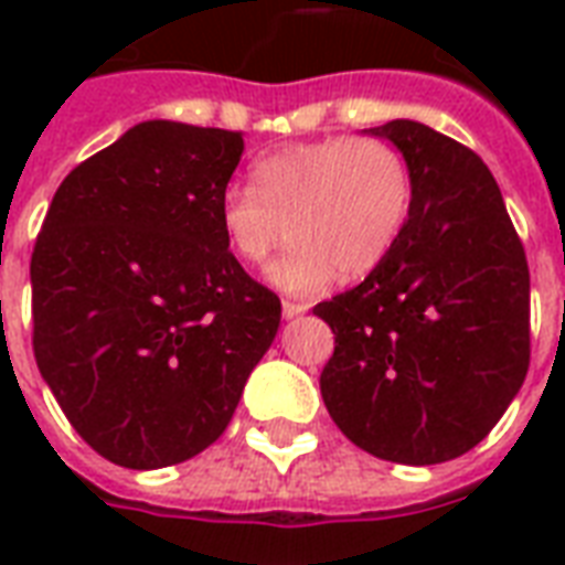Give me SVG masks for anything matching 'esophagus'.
Returning <instances> with one entry per match:
<instances>
[{"mask_svg":"<svg viewBox=\"0 0 565 565\" xmlns=\"http://www.w3.org/2000/svg\"><path fill=\"white\" fill-rule=\"evenodd\" d=\"M281 310H284V319H296V317H301V313H308V305H305V301L284 299Z\"/></svg>","mask_w":565,"mask_h":565,"instance_id":"obj_1","label":"esophagus"}]
</instances>
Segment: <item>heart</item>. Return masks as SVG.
<instances>
[{"mask_svg": "<svg viewBox=\"0 0 565 565\" xmlns=\"http://www.w3.org/2000/svg\"><path fill=\"white\" fill-rule=\"evenodd\" d=\"M252 188L220 195V228L231 252L260 266L290 231L292 246L269 266L284 292L326 290L340 269L370 275L411 213V167L381 137H326L264 154L248 170Z\"/></svg>", "mask_w": 565, "mask_h": 565, "instance_id": "heart-1", "label": "heart"}]
</instances>
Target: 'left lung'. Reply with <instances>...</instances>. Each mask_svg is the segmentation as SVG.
I'll return each instance as SVG.
<instances>
[{"label":"left lung","instance_id":"left-lung-1","mask_svg":"<svg viewBox=\"0 0 565 565\" xmlns=\"http://www.w3.org/2000/svg\"><path fill=\"white\" fill-rule=\"evenodd\" d=\"M411 167V213L354 290L319 301L334 354L319 390L354 446L393 463L475 448L531 363V275L487 163L434 128H370Z\"/></svg>","mask_w":565,"mask_h":565}]
</instances>
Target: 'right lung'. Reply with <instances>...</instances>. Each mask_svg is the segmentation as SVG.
Instances as JSON below:
<instances>
[{
	"label": "right lung",
	"instance_id": "right-lung-1",
	"mask_svg": "<svg viewBox=\"0 0 565 565\" xmlns=\"http://www.w3.org/2000/svg\"><path fill=\"white\" fill-rule=\"evenodd\" d=\"M243 135L149 119L78 163L31 255L34 361L82 439L126 469L220 439L281 301L239 266L220 195Z\"/></svg>",
	"mask_w": 565,
	"mask_h": 565
}]
</instances>
